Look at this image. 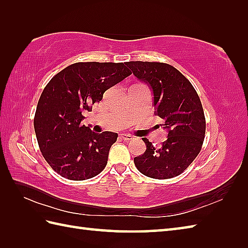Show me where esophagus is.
Here are the masks:
<instances>
[{"label": "esophagus", "mask_w": 248, "mask_h": 248, "mask_svg": "<svg viewBox=\"0 0 248 248\" xmlns=\"http://www.w3.org/2000/svg\"><path fill=\"white\" fill-rule=\"evenodd\" d=\"M120 139L125 140V141H129V140H132L133 136L128 134V133H123V134H120Z\"/></svg>", "instance_id": "1"}]
</instances>
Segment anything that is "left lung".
Segmentation results:
<instances>
[{"instance_id": "1", "label": "left lung", "mask_w": 248, "mask_h": 248, "mask_svg": "<svg viewBox=\"0 0 248 248\" xmlns=\"http://www.w3.org/2000/svg\"><path fill=\"white\" fill-rule=\"evenodd\" d=\"M154 93L155 114L163 120L167 140L155 148L147 139L144 155L134 157L136 168L154 179H170L182 173L202 150L205 118L198 94L182 73L164 62H125Z\"/></svg>"}]
</instances>
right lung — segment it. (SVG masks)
Instances as JSON below:
<instances>
[{
	"mask_svg": "<svg viewBox=\"0 0 248 248\" xmlns=\"http://www.w3.org/2000/svg\"><path fill=\"white\" fill-rule=\"evenodd\" d=\"M131 75L124 62H76L46 84L37 104L34 128L45 160L62 177L81 181L107 166L118 134L94 133L81 124L103 93Z\"/></svg>",
	"mask_w": 248,
	"mask_h": 248,
	"instance_id": "obj_1",
	"label": "right lung"
}]
</instances>
